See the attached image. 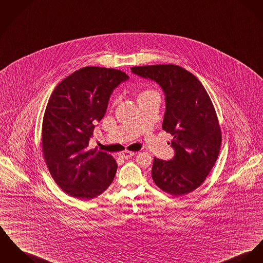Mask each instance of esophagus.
Listing matches in <instances>:
<instances>
[{
    "label": "esophagus",
    "mask_w": 263,
    "mask_h": 263,
    "mask_svg": "<svg viewBox=\"0 0 263 263\" xmlns=\"http://www.w3.org/2000/svg\"><path fill=\"white\" fill-rule=\"evenodd\" d=\"M119 156L122 158L127 159V158L134 157V156H135V153H133V152H123V153H121Z\"/></svg>",
    "instance_id": "34e87169"
}]
</instances>
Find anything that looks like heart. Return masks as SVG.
Wrapping results in <instances>:
<instances>
[{
	"instance_id": "heart-1",
	"label": "heart",
	"mask_w": 263,
	"mask_h": 263,
	"mask_svg": "<svg viewBox=\"0 0 263 263\" xmlns=\"http://www.w3.org/2000/svg\"><path fill=\"white\" fill-rule=\"evenodd\" d=\"M147 92H152V91H149V90H147V91H143L142 93H140V96H141V95H144V93H147Z\"/></svg>"
}]
</instances>
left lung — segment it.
Returning <instances> with one entry per match:
<instances>
[{
  "label": "left lung",
  "instance_id": "1",
  "mask_svg": "<svg viewBox=\"0 0 263 263\" xmlns=\"http://www.w3.org/2000/svg\"><path fill=\"white\" fill-rule=\"evenodd\" d=\"M132 71L157 83L165 97L162 129L173 136L168 144L175 156L170 160L154 158L152 177L172 195L192 193L210 174L221 144L210 96L192 72L175 65L135 67Z\"/></svg>",
  "mask_w": 263,
  "mask_h": 263
}]
</instances>
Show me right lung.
Returning <instances> with one entry per match:
<instances>
[{
	"label": "right lung",
	"mask_w": 263,
	"mask_h": 263,
	"mask_svg": "<svg viewBox=\"0 0 263 263\" xmlns=\"http://www.w3.org/2000/svg\"><path fill=\"white\" fill-rule=\"evenodd\" d=\"M128 79L122 70L86 67L62 81L49 100L42 129L44 158L55 183L72 197L95 198L115 178L116 160L88 149V142L112 91Z\"/></svg>",
	"instance_id": "1"
}]
</instances>
